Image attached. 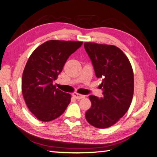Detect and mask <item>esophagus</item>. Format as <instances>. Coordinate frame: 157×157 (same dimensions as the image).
Returning a JSON list of instances; mask_svg holds the SVG:
<instances>
[{
	"instance_id": "34e87169",
	"label": "esophagus",
	"mask_w": 157,
	"mask_h": 157,
	"mask_svg": "<svg viewBox=\"0 0 157 157\" xmlns=\"http://www.w3.org/2000/svg\"><path fill=\"white\" fill-rule=\"evenodd\" d=\"M72 96L75 97V98L77 99H83L85 98V95H81V94L79 93H74L72 94Z\"/></svg>"
}]
</instances>
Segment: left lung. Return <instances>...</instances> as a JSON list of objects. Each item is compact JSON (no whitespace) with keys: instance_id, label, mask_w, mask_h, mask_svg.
<instances>
[{"instance_id":"1","label":"left lung","mask_w":157,"mask_h":157,"mask_svg":"<svg viewBox=\"0 0 157 157\" xmlns=\"http://www.w3.org/2000/svg\"><path fill=\"white\" fill-rule=\"evenodd\" d=\"M97 78L102 79L103 96L90 95L91 107L85 113L93 126L107 128L113 126L127 112L134 94V73L128 57L113 45L85 42Z\"/></svg>"}]
</instances>
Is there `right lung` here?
Returning <instances> with one entry per match:
<instances>
[{"instance_id": "right-lung-1", "label": "right lung", "mask_w": 157, "mask_h": 157, "mask_svg": "<svg viewBox=\"0 0 157 157\" xmlns=\"http://www.w3.org/2000/svg\"><path fill=\"white\" fill-rule=\"evenodd\" d=\"M82 41L50 40L31 54L22 76V93L26 105L37 119L50 121L64 112L71 94L56 89L53 82Z\"/></svg>"}]
</instances>
